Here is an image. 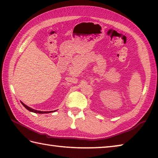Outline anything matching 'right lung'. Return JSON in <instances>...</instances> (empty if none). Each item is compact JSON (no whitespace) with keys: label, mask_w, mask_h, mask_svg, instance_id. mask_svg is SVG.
Returning <instances> with one entry per match:
<instances>
[{"label":"right lung","mask_w":158,"mask_h":158,"mask_svg":"<svg viewBox=\"0 0 158 158\" xmlns=\"http://www.w3.org/2000/svg\"><path fill=\"white\" fill-rule=\"evenodd\" d=\"M21 103H22V105H23V106L26 107V108L27 110H29L30 112H35V113H39V114H44V113H50V112H52V111H48V112H43V111H39V110H34V109H32V108H31V107H28V106H27L26 105H25L23 103H22V102L21 101ZM55 111H56V110H55ZM54 112V111H53Z\"/></svg>","instance_id":"add662e5"}]
</instances>
